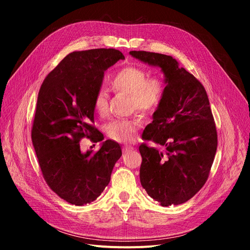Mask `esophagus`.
Returning <instances> with one entry per match:
<instances>
[{"label":"esophagus","mask_w":250,"mask_h":250,"mask_svg":"<svg viewBox=\"0 0 250 250\" xmlns=\"http://www.w3.org/2000/svg\"><path fill=\"white\" fill-rule=\"evenodd\" d=\"M133 149H134V146H125L123 147V151H124V152L132 151Z\"/></svg>","instance_id":"1"}]
</instances>
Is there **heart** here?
Listing matches in <instances>:
<instances>
[{"mask_svg":"<svg viewBox=\"0 0 250 250\" xmlns=\"http://www.w3.org/2000/svg\"><path fill=\"white\" fill-rule=\"evenodd\" d=\"M110 85L117 92L130 95L131 110H139L144 114H150L159 108L165 92V83L158 75L147 77V71L140 67L128 65L120 68L111 77ZM94 111L101 117L106 116L109 110L108 95L99 90L93 99ZM142 125L140 115L128 118H117L107 124L106 133L110 139L116 142H130L136 132Z\"/></svg>","mask_w":250,"mask_h":250,"instance_id":"1","label":"heart"}]
</instances>
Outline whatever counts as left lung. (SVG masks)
Instances as JSON below:
<instances>
[{
	"mask_svg": "<svg viewBox=\"0 0 250 250\" xmlns=\"http://www.w3.org/2000/svg\"><path fill=\"white\" fill-rule=\"evenodd\" d=\"M133 57L159 66L165 92L152 123L142 133L162 150L141 143L140 182L147 194L163 206L192 198L206 184L217 150V131L204 85L171 56L132 51Z\"/></svg>",
	"mask_w": 250,
	"mask_h": 250,
	"instance_id": "obj_1",
	"label": "left lung"
}]
</instances>
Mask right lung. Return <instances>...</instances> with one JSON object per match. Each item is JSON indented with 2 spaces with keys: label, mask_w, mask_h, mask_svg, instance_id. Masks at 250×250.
Returning <instances> with one entry per match:
<instances>
[{
  "label": "right lung",
  "mask_w": 250,
  "mask_h": 250,
  "mask_svg": "<svg viewBox=\"0 0 250 250\" xmlns=\"http://www.w3.org/2000/svg\"><path fill=\"white\" fill-rule=\"evenodd\" d=\"M123 53L115 49L72 52L44 79L37 98L31 138L40 170L49 187L75 206L90 204L108 186L122 148L106 140L93 152H82L83 138L100 142L93 99L104 72Z\"/></svg>",
  "instance_id": "add662e5"
}]
</instances>
